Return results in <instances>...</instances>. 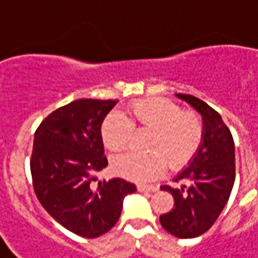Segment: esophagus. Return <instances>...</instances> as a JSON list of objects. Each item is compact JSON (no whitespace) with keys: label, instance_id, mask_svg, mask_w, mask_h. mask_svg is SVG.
I'll list each match as a JSON object with an SVG mask.
<instances>
[{"label":"esophagus","instance_id":"34e87169","mask_svg":"<svg viewBox=\"0 0 258 258\" xmlns=\"http://www.w3.org/2000/svg\"><path fill=\"white\" fill-rule=\"evenodd\" d=\"M138 191L141 192H154L158 190V185H144V184H138L137 185Z\"/></svg>","mask_w":258,"mask_h":258}]
</instances>
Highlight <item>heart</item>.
Here are the masks:
<instances>
[{
    "label": "heart",
    "mask_w": 258,
    "mask_h": 258,
    "mask_svg": "<svg viewBox=\"0 0 258 258\" xmlns=\"http://www.w3.org/2000/svg\"><path fill=\"white\" fill-rule=\"evenodd\" d=\"M134 127L151 130L145 154L130 151L116 156L113 170L125 179L149 181L165 172L167 163L172 169L185 166L196 156L204 141V121L192 113L183 111L169 99H142L130 106V117L111 113L102 124V140L111 152L128 147Z\"/></svg>",
    "instance_id": "b5f03b06"
}]
</instances>
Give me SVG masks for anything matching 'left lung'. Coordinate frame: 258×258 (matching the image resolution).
<instances>
[{"mask_svg":"<svg viewBox=\"0 0 258 258\" xmlns=\"http://www.w3.org/2000/svg\"><path fill=\"white\" fill-rule=\"evenodd\" d=\"M176 96L203 116L204 141L188 166L174 179L183 183L181 187H160L172 194L174 207L159 219L173 236L191 239L210 229L229 200L235 183V142L217 110L191 95Z\"/></svg>","mask_w":258,"mask_h":258,"instance_id":"1","label":"left lung"}]
</instances>
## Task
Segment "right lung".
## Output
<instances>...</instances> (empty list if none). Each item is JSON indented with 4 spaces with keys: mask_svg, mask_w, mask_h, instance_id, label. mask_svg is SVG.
I'll list each match as a JSON object with an SVG mask.
<instances>
[{
    "mask_svg": "<svg viewBox=\"0 0 258 258\" xmlns=\"http://www.w3.org/2000/svg\"><path fill=\"white\" fill-rule=\"evenodd\" d=\"M116 103L74 100L48 114L35 133L30 172L36 197L61 226L88 239L109 232L124 197L137 190L120 177L98 180L107 166L100 128Z\"/></svg>",
    "mask_w": 258,
    "mask_h": 258,
    "instance_id": "right-lung-1",
    "label": "right lung"
}]
</instances>
